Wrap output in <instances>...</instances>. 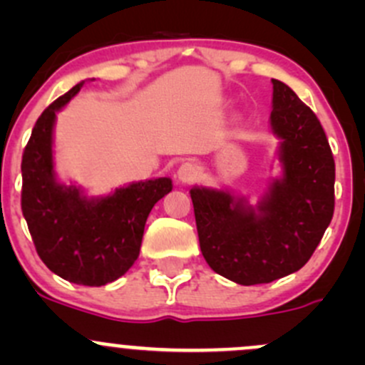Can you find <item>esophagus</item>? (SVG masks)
Wrapping results in <instances>:
<instances>
[{
    "label": "esophagus",
    "instance_id": "obj_1",
    "mask_svg": "<svg viewBox=\"0 0 365 365\" xmlns=\"http://www.w3.org/2000/svg\"><path fill=\"white\" fill-rule=\"evenodd\" d=\"M197 171H200V169H197V165L194 164V162H183L178 168V171H176V176H178L180 182L190 183L196 180Z\"/></svg>",
    "mask_w": 365,
    "mask_h": 365
}]
</instances>
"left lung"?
<instances>
[{
	"label": "left lung",
	"mask_w": 365,
	"mask_h": 365,
	"mask_svg": "<svg viewBox=\"0 0 365 365\" xmlns=\"http://www.w3.org/2000/svg\"><path fill=\"white\" fill-rule=\"evenodd\" d=\"M272 83L270 125L281 139L282 178L272 183L256 208L224 190H190L206 263L242 286L300 270L322 242L336 203V164L318 116L292 88L277 79Z\"/></svg>",
	"instance_id": "1"
}]
</instances>
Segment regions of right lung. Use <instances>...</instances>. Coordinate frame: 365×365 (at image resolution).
Masks as SVG:
<instances>
[{
	"label": "right lung",
	"mask_w": 365,
	"mask_h": 365,
	"mask_svg": "<svg viewBox=\"0 0 365 365\" xmlns=\"http://www.w3.org/2000/svg\"><path fill=\"white\" fill-rule=\"evenodd\" d=\"M61 95L33 127L23 153L21 208L33 244L46 267L65 281L104 286L138 259L145 224L153 205L171 192L169 178L135 182L111 196L88 200L77 187L56 182L53 171V127L56 111L81 90Z\"/></svg>",
	"instance_id": "obj_1"
}]
</instances>
